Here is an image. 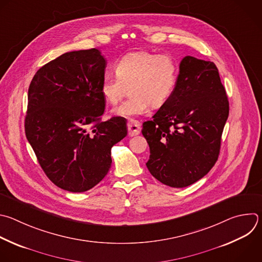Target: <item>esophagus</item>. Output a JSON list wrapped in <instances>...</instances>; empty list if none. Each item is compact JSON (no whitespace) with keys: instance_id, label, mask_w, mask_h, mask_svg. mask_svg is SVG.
Here are the masks:
<instances>
[{"instance_id":"1","label":"esophagus","mask_w":262,"mask_h":262,"mask_svg":"<svg viewBox=\"0 0 262 262\" xmlns=\"http://www.w3.org/2000/svg\"><path fill=\"white\" fill-rule=\"evenodd\" d=\"M127 129H128V135L130 137L137 136L141 132V124L138 120L135 119H129L127 122Z\"/></svg>"}]
</instances>
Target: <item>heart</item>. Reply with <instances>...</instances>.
<instances>
[{
    "instance_id": "heart-1",
    "label": "heart",
    "mask_w": 262,
    "mask_h": 262,
    "mask_svg": "<svg viewBox=\"0 0 262 262\" xmlns=\"http://www.w3.org/2000/svg\"><path fill=\"white\" fill-rule=\"evenodd\" d=\"M115 76H106L101 94L111 106H116L127 89L132 96L116 108V116L130 117L148 112L150 106H163L175 93L179 80V64L168 54L146 50L125 54L115 66Z\"/></svg>"
}]
</instances>
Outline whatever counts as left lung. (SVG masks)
I'll list each match as a JSON object with an SVG mask.
<instances>
[{
	"mask_svg": "<svg viewBox=\"0 0 262 262\" xmlns=\"http://www.w3.org/2000/svg\"><path fill=\"white\" fill-rule=\"evenodd\" d=\"M228 113L215 63L185 56L175 93L152 120L143 123L151 175L173 188L189 186L206 176L218 159Z\"/></svg>",
	"mask_w": 262,
	"mask_h": 262,
	"instance_id": "left-lung-1",
	"label": "left lung"
}]
</instances>
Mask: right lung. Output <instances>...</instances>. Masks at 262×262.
<instances>
[{"label":"right lung","instance_id":"1","mask_svg":"<svg viewBox=\"0 0 262 262\" xmlns=\"http://www.w3.org/2000/svg\"><path fill=\"white\" fill-rule=\"evenodd\" d=\"M106 64L96 48L67 52L40 68L29 87L27 139L49 180L70 192L100 183L111 148L127 135L125 118L101 120Z\"/></svg>","mask_w":262,"mask_h":262}]
</instances>
